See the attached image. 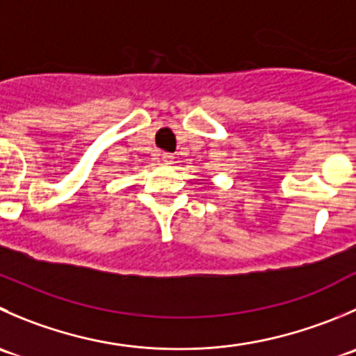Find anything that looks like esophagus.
Masks as SVG:
<instances>
[{
	"mask_svg": "<svg viewBox=\"0 0 356 356\" xmlns=\"http://www.w3.org/2000/svg\"><path fill=\"white\" fill-rule=\"evenodd\" d=\"M161 161H163L165 165H172V163H174V156H172V154H168V153H165L163 156H161Z\"/></svg>",
	"mask_w": 356,
	"mask_h": 356,
	"instance_id": "34e87169",
	"label": "esophagus"
}]
</instances>
